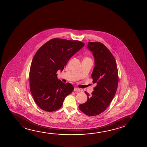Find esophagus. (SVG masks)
<instances>
[{
	"mask_svg": "<svg viewBox=\"0 0 147 147\" xmlns=\"http://www.w3.org/2000/svg\"><path fill=\"white\" fill-rule=\"evenodd\" d=\"M80 90V89L79 88H78L75 87L74 88V91H79Z\"/></svg>",
	"mask_w": 147,
	"mask_h": 147,
	"instance_id": "obj_1",
	"label": "esophagus"
}]
</instances>
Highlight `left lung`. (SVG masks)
Returning a JSON list of instances; mask_svg holds the SVG:
<instances>
[{
  "mask_svg": "<svg viewBox=\"0 0 147 147\" xmlns=\"http://www.w3.org/2000/svg\"><path fill=\"white\" fill-rule=\"evenodd\" d=\"M87 48L94 57L91 77L96 86L91 95L85 92L87 100L79 105V109L88 116H95L106 110L115 96L119 83L118 70L114 57L103 44L89 42Z\"/></svg>",
  "mask_w": 147,
  "mask_h": 147,
  "instance_id": "obj_1",
  "label": "left lung"
}]
</instances>
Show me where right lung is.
Segmentation results:
<instances>
[{"mask_svg": "<svg viewBox=\"0 0 147 147\" xmlns=\"http://www.w3.org/2000/svg\"><path fill=\"white\" fill-rule=\"evenodd\" d=\"M84 45L79 40L52 38L34 55L29 73L30 90L35 102L43 111L59 109L74 90L70 83L59 80L57 72L62 71L71 57Z\"/></svg>", "mask_w": 147, "mask_h": 147, "instance_id": "right-lung-1", "label": "right lung"}]
</instances>
